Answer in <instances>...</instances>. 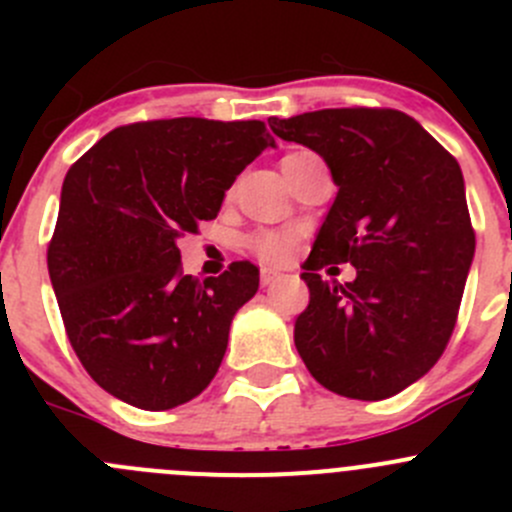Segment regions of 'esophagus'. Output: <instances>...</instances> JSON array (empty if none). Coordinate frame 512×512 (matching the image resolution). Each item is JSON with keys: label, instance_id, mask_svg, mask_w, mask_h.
Wrapping results in <instances>:
<instances>
[{"label": "esophagus", "instance_id": "obj_1", "mask_svg": "<svg viewBox=\"0 0 512 512\" xmlns=\"http://www.w3.org/2000/svg\"><path fill=\"white\" fill-rule=\"evenodd\" d=\"M282 277V272L280 270H275V267H262V272H260V280H262V285H272V282H277Z\"/></svg>", "mask_w": 512, "mask_h": 512}]
</instances>
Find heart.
<instances>
[{"instance_id": "1", "label": "heart", "mask_w": 512, "mask_h": 512, "mask_svg": "<svg viewBox=\"0 0 512 512\" xmlns=\"http://www.w3.org/2000/svg\"><path fill=\"white\" fill-rule=\"evenodd\" d=\"M292 156H297V153H292ZM252 247H255V252L262 260L285 262L294 250V237L289 235V232H260V235H255V240H252Z\"/></svg>"}]
</instances>
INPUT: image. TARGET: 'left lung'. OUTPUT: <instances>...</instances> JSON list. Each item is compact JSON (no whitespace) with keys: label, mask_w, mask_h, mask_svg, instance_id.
<instances>
[{"label":"left lung","mask_w":512,"mask_h":512,"mask_svg":"<svg viewBox=\"0 0 512 512\" xmlns=\"http://www.w3.org/2000/svg\"><path fill=\"white\" fill-rule=\"evenodd\" d=\"M270 128L319 153L339 188L302 265L294 347L324 389L389 399L431 371L456 327L476 252L461 165L391 108H324ZM332 261L354 264L355 280L324 283Z\"/></svg>","instance_id":"8db88e82"}]
</instances>
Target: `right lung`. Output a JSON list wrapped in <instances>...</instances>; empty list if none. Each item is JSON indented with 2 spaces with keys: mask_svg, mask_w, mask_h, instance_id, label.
I'll use <instances>...</instances> for the list:
<instances>
[{
  "mask_svg": "<svg viewBox=\"0 0 512 512\" xmlns=\"http://www.w3.org/2000/svg\"><path fill=\"white\" fill-rule=\"evenodd\" d=\"M265 148L262 121L185 116L113 128L71 165L46 262L71 347L103 391L168 411L218 374L260 270L232 262L200 282L180 272L178 240L218 218Z\"/></svg>",
  "mask_w": 512,
  "mask_h": 512,
  "instance_id": "add662e5",
  "label": "right lung"
}]
</instances>
